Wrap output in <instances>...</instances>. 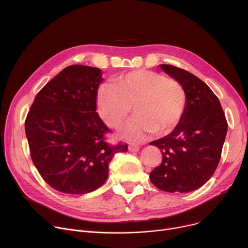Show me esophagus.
<instances>
[{"mask_svg": "<svg viewBox=\"0 0 248 248\" xmlns=\"http://www.w3.org/2000/svg\"><path fill=\"white\" fill-rule=\"evenodd\" d=\"M140 150V146L137 144H129L128 151L129 152H138Z\"/></svg>", "mask_w": 248, "mask_h": 248, "instance_id": "1", "label": "esophagus"}]
</instances>
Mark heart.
<instances>
[{"instance_id": "b5f03b06", "label": "heart", "mask_w": 248, "mask_h": 248, "mask_svg": "<svg viewBox=\"0 0 248 248\" xmlns=\"http://www.w3.org/2000/svg\"><path fill=\"white\" fill-rule=\"evenodd\" d=\"M97 108L103 122L119 127L133 110L136 116L122 129V137L140 141L150 135L173 132L183 117L186 91L179 81L152 70L139 69L116 77L97 90Z\"/></svg>"}]
</instances>
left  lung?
Instances as JSON below:
<instances>
[{
    "instance_id": "left-lung-1",
    "label": "left lung",
    "mask_w": 248,
    "mask_h": 248,
    "mask_svg": "<svg viewBox=\"0 0 248 248\" xmlns=\"http://www.w3.org/2000/svg\"><path fill=\"white\" fill-rule=\"evenodd\" d=\"M160 67L183 85L187 104L172 133L150 142L163 160L150 180L166 192L187 193L202 187L214 174L227 134V122L218 97L197 76L173 65Z\"/></svg>"
}]
</instances>
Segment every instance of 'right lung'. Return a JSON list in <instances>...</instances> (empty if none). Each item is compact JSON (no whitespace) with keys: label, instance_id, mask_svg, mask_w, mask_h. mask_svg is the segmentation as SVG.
Listing matches in <instances>:
<instances>
[{"label":"right lung","instance_id":"1","mask_svg":"<svg viewBox=\"0 0 248 248\" xmlns=\"http://www.w3.org/2000/svg\"><path fill=\"white\" fill-rule=\"evenodd\" d=\"M99 68L71 65L36 95L25 121L33 164L53 189L73 195L99 188L113 155L127 145L111 146L109 128L96 110Z\"/></svg>","mask_w":248,"mask_h":248}]
</instances>
